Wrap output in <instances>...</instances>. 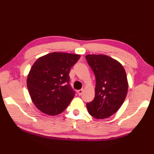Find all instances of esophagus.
Listing matches in <instances>:
<instances>
[{"instance_id":"34e87169","label":"esophagus","mask_w":154,"mask_h":154,"mask_svg":"<svg viewBox=\"0 0 154 154\" xmlns=\"http://www.w3.org/2000/svg\"><path fill=\"white\" fill-rule=\"evenodd\" d=\"M83 92V90H78L77 91V93H78V94H79V96H81L82 94V93Z\"/></svg>"}]
</instances>
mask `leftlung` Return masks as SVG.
Returning a JSON list of instances; mask_svg holds the SVG:
<instances>
[{
	"instance_id": "1",
	"label": "left lung",
	"mask_w": 154,
	"mask_h": 154,
	"mask_svg": "<svg viewBox=\"0 0 154 154\" xmlns=\"http://www.w3.org/2000/svg\"><path fill=\"white\" fill-rule=\"evenodd\" d=\"M85 58L96 77L95 97L87 103L96 119L108 118L118 111L128 90L126 71L120 62L105 54H89Z\"/></svg>"
}]
</instances>
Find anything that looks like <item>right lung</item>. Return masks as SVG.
I'll return each mask as SVG.
<instances>
[{"label":"right lung","mask_w":154,"mask_h":154,"mask_svg":"<svg viewBox=\"0 0 154 154\" xmlns=\"http://www.w3.org/2000/svg\"><path fill=\"white\" fill-rule=\"evenodd\" d=\"M79 54L52 52L38 58L31 67L27 88L38 110L49 116L64 111L75 94L69 85V72Z\"/></svg>","instance_id":"add662e5"}]
</instances>
